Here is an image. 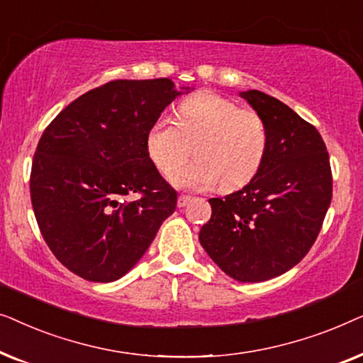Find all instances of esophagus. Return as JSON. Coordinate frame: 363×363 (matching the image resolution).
Listing matches in <instances>:
<instances>
[{"label":"esophagus","mask_w":363,"mask_h":363,"mask_svg":"<svg viewBox=\"0 0 363 363\" xmlns=\"http://www.w3.org/2000/svg\"><path fill=\"white\" fill-rule=\"evenodd\" d=\"M190 200H191V196H188V195H180V196H178V206H180V208L186 206L188 203H190Z\"/></svg>","instance_id":"esophagus-1"}]
</instances>
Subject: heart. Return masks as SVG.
Instances as JSON below:
<instances>
[{
    "label": "heart",
    "mask_w": 363,
    "mask_h": 363,
    "mask_svg": "<svg viewBox=\"0 0 363 363\" xmlns=\"http://www.w3.org/2000/svg\"><path fill=\"white\" fill-rule=\"evenodd\" d=\"M196 147L199 160L180 171ZM269 130L259 113L213 92H200L178 106L177 122L158 118L148 130L147 152L155 167L180 188L223 190L245 186L261 170Z\"/></svg>",
    "instance_id": "heart-1"
}]
</instances>
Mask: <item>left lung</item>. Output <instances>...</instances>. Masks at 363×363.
Wrapping results in <instances>:
<instances>
[{
  "label": "left lung",
  "mask_w": 363,
  "mask_h": 363,
  "mask_svg": "<svg viewBox=\"0 0 363 363\" xmlns=\"http://www.w3.org/2000/svg\"><path fill=\"white\" fill-rule=\"evenodd\" d=\"M240 96L264 118L269 147L246 186L208 200L211 218L198 238L225 274L262 282L294 267L314 245L332 200V173L314 125L264 92Z\"/></svg>",
  "instance_id": "left-lung-1"
}]
</instances>
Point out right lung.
Wrapping results in <instances>:
<instances>
[{"mask_svg":"<svg viewBox=\"0 0 363 363\" xmlns=\"http://www.w3.org/2000/svg\"><path fill=\"white\" fill-rule=\"evenodd\" d=\"M190 87L170 79H118L69 104L44 130L31 168V201L52 255L94 282L125 276L177 208V191L147 152L167 106ZM133 192L137 201H127Z\"/></svg>","mask_w":363,"mask_h":363,"instance_id":"right-lung-1","label":"right lung"}]
</instances>
